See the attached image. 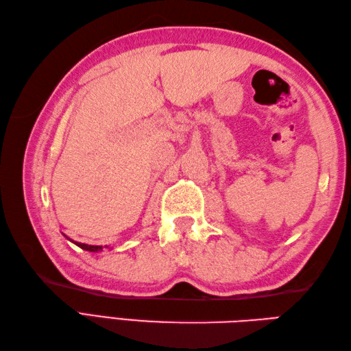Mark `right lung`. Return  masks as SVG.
Instances as JSON below:
<instances>
[{
    "mask_svg": "<svg viewBox=\"0 0 351 351\" xmlns=\"http://www.w3.org/2000/svg\"><path fill=\"white\" fill-rule=\"evenodd\" d=\"M64 235V234H63ZM66 237V235H64ZM66 238H68V237H66ZM68 240L69 241H72L71 240V238H68ZM73 244H77L78 245V247H81V249H83V250H87V252H102V245H92V244H84V243H78V241H72ZM106 247L108 249V245H106Z\"/></svg>",
    "mask_w": 351,
    "mask_h": 351,
    "instance_id": "1",
    "label": "right lung"
}]
</instances>
